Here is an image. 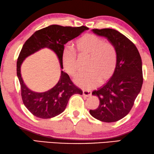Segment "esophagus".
Returning a JSON list of instances; mask_svg holds the SVG:
<instances>
[{
	"instance_id": "34e87169",
	"label": "esophagus",
	"mask_w": 154,
	"mask_h": 154,
	"mask_svg": "<svg viewBox=\"0 0 154 154\" xmlns=\"http://www.w3.org/2000/svg\"><path fill=\"white\" fill-rule=\"evenodd\" d=\"M82 94L84 96H87V97H89L91 95V92L90 91H86V90H84L82 91Z\"/></svg>"
}]
</instances>
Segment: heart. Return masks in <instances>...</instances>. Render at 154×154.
I'll return each mask as SVG.
<instances>
[{
	"mask_svg": "<svg viewBox=\"0 0 154 154\" xmlns=\"http://www.w3.org/2000/svg\"><path fill=\"white\" fill-rule=\"evenodd\" d=\"M75 50L79 56H89L87 72L80 73L74 82L83 89H91L109 80L115 71L117 52L112 44L104 42L100 37L92 34L84 35L76 40ZM63 65L68 74L74 75L77 71V59L75 52L66 48L63 52Z\"/></svg>",
	"mask_w": 154,
	"mask_h": 154,
	"instance_id": "b5f03b06",
	"label": "heart"
}]
</instances>
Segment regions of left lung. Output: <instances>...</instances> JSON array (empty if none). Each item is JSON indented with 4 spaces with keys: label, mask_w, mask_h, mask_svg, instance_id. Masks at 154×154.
Masks as SVG:
<instances>
[{
    "label": "left lung",
    "mask_w": 154,
    "mask_h": 154,
    "mask_svg": "<svg viewBox=\"0 0 154 154\" xmlns=\"http://www.w3.org/2000/svg\"><path fill=\"white\" fill-rule=\"evenodd\" d=\"M91 31L106 38L115 47L117 63L112 76L92 92L99 98L100 104L89 112L101 122H115L129 113L140 91L143 81L142 60L135 45L119 31L111 29Z\"/></svg>",
    "instance_id": "left-lung-1"
}]
</instances>
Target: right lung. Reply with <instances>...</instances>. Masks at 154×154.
Listing matches in <instances>:
<instances>
[{"mask_svg":"<svg viewBox=\"0 0 154 154\" xmlns=\"http://www.w3.org/2000/svg\"><path fill=\"white\" fill-rule=\"evenodd\" d=\"M89 29L87 26H62L50 25L32 34L22 46L17 61V76L18 78L21 95L25 106L35 117L50 119L65 110L67 102L74 94H82V91L73 84L67 73L61 70L59 80L54 87L44 92H36L28 87L22 79L21 65L26 58L39 50L48 48L54 52L63 66L64 45Z\"/></svg>","mask_w":154,"mask_h":154,"instance_id":"1","label":"right lung"}]
</instances>
